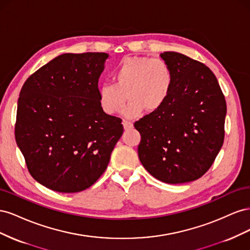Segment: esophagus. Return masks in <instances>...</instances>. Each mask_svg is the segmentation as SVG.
Listing matches in <instances>:
<instances>
[{
  "label": "esophagus",
  "mask_w": 250,
  "mask_h": 250,
  "mask_svg": "<svg viewBox=\"0 0 250 250\" xmlns=\"http://www.w3.org/2000/svg\"><path fill=\"white\" fill-rule=\"evenodd\" d=\"M122 124H123V126H124V129H125V130L130 129V128L133 127V124H132L131 122H129V121H127V120H123Z\"/></svg>",
  "instance_id": "1"
}]
</instances>
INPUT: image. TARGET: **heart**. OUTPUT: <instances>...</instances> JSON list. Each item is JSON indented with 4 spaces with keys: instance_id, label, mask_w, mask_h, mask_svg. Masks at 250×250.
Listing matches in <instances>:
<instances>
[{
    "instance_id": "b5f03b06",
    "label": "heart",
    "mask_w": 250,
    "mask_h": 250,
    "mask_svg": "<svg viewBox=\"0 0 250 250\" xmlns=\"http://www.w3.org/2000/svg\"><path fill=\"white\" fill-rule=\"evenodd\" d=\"M112 83L105 82L98 88V104L107 116H115L125 108L127 117L141 116L160 110L167 102L174 84L171 66L162 58L128 56L120 60L111 72Z\"/></svg>"
}]
</instances>
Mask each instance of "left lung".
I'll list each match as a JSON object with an SVG mask.
<instances>
[{"mask_svg":"<svg viewBox=\"0 0 250 250\" xmlns=\"http://www.w3.org/2000/svg\"><path fill=\"white\" fill-rule=\"evenodd\" d=\"M161 57L171 66L174 84L160 110L134 123L139 158L163 183H190L207 173L223 145L225 98L206 64L177 52Z\"/></svg>","mask_w":250,"mask_h":250,"instance_id":"8db88e82","label":"left lung"}]
</instances>
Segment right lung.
<instances>
[{
	"label": "right lung",
	"instance_id": "1",
	"mask_svg": "<svg viewBox=\"0 0 250 250\" xmlns=\"http://www.w3.org/2000/svg\"><path fill=\"white\" fill-rule=\"evenodd\" d=\"M106 53H65L30 76L18 101L16 140L31 176L60 193L93 186L123 133L98 104Z\"/></svg>",
	"mask_w": 250,
	"mask_h": 250
}]
</instances>
